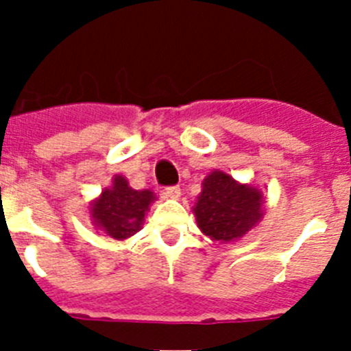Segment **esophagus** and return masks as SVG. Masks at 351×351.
I'll list each match as a JSON object with an SVG mask.
<instances>
[{
    "label": "esophagus",
    "mask_w": 351,
    "mask_h": 351,
    "mask_svg": "<svg viewBox=\"0 0 351 351\" xmlns=\"http://www.w3.org/2000/svg\"><path fill=\"white\" fill-rule=\"evenodd\" d=\"M161 197L169 198V200H178L181 197V188L179 186H169V188L161 191Z\"/></svg>",
    "instance_id": "1"
}]
</instances>
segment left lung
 Instances as JSON below:
<instances>
[{"instance_id": "left-lung-1", "label": "left lung", "mask_w": 351, "mask_h": 351, "mask_svg": "<svg viewBox=\"0 0 351 351\" xmlns=\"http://www.w3.org/2000/svg\"><path fill=\"white\" fill-rule=\"evenodd\" d=\"M263 195L253 184H241L232 176L214 170L204 179L202 193L193 207L198 228L219 243L241 239L263 216Z\"/></svg>"}]
</instances>
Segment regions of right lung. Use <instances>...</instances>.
Masks as SVG:
<instances>
[{"label": "right lung", "instance_id": "1", "mask_svg": "<svg viewBox=\"0 0 351 351\" xmlns=\"http://www.w3.org/2000/svg\"><path fill=\"white\" fill-rule=\"evenodd\" d=\"M156 200L151 190H133L123 176H114L91 204L93 225L116 241H125L142 228L149 206Z\"/></svg>", "mask_w": 351, "mask_h": 351}]
</instances>
